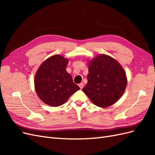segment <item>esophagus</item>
Returning a JSON list of instances; mask_svg holds the SVG:
<instances>
[{
    "mask_svg": "<svg viewBox=\"0 0 155 155\" xmlns=\"http://www.w3.org/2000/svg\"><path fill=\"white\" fill-rule=\"evenodd\" d=\"M79 87H80V88H81V89H82V88H83V83H79Z\"/></svg>",
    "mask_w": 155,
    "mask_h": 155,
    "instance_id": "1",
    "label": "esophagus"
}]
</instances>
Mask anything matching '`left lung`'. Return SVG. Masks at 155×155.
Listing matches in <instances>:
<instances>
[{"mask_svg": "<svg viewBox=\"0 0 155 155\" xmlns=\"http://www.w3.org/2000/svg\"><path fill=\"white\" fill-rule=\"evenodd\" d=\"M88 83L82 91L94 104L105 108L118 101L126 88V74L114 58L97 55L88 64Z\"/></svg>", "mask_w": 155, "mask_h": 155, "instance_id": "left-lung-1", "label": "left lung"}]
</instances>
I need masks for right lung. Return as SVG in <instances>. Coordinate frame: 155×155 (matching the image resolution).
Here are the masks:
<instances>
[{"instance_id": "1", "label": "right lung", "mask_w": 155, "mask_h": 155, "mask_svg": "<svg viewBox=\"0 0 155 155\" xmlns=\"http://www.w3.org/2000/svg\"><path fill=\"white\" fill-rule=\"evenodd\" d=\"M68 63V59L55 55L46 59L37 70L34 80L35 91L46 105H61L80 89L67 72Z\"/></svg>"}]
</instances>
